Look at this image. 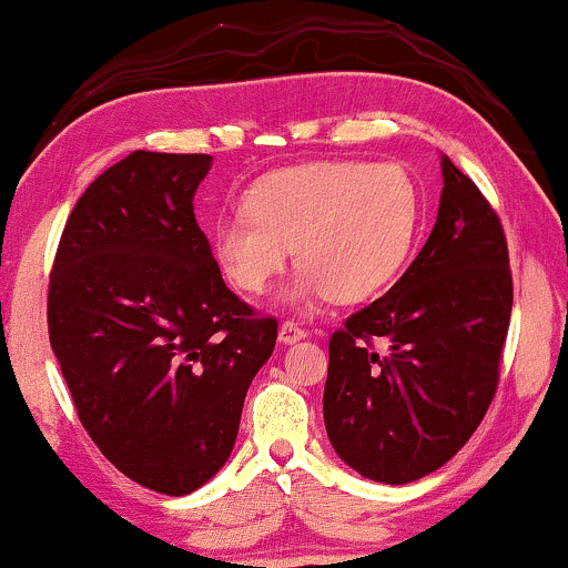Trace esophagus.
I'll return each mask as SVG.
<instances>
[{
    "label": "esophagus",
    "mask_w": 568,
    "mask_h": 568,
    "mask_svg": "<svg viewBox=\"0 0 568 568\" xmlns=\"http://www.w3.org/2000/svg\"><path fill=\"white\" fill-rule=\"evenodd\" d=\"M308 337V332L300 329L295 322H284L278 326V343L282 345H292V343H300V339Z\"/></svg>",
    "instance_id": "34e87169"
}]
</instances>
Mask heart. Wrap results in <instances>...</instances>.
<instances>
[{"instance_id":"heart-1","label":"heart","mask_w":568,"mask_h":568,"mask_svg":"<svg viewBox=\"0 0 568 568\" xmlns=\"http://www.w3.org/2000/svg\"><path fill=\"white\" fill-rule=\"evenodd\" d=\"M246 215L212 225V255L223 276L263 295L295 250L300 273L286 303H362L402 273L419 229V189L402 164L305 162L257 178Z\"/></svg>"}]
</instances>
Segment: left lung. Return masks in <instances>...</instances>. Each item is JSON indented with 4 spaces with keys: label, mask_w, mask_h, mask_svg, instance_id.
Returning a JSON list of instances; mask_svg holds the SVG:
<instances>
[{
    "label": "left lung",
    "mask_w": 568,
    "mask_h": 568,
    "mask_svg": "<svg viewBox=\"0 0 568 568\" xmlns=\"http://www.w3.org/2000/svg\"><path fill=\"white\" fill-rule=\"evenodd\" d=\"M436 225L415 263L329 339L324 425L358 476L402 486L449 463L497 390L513 278L497 212L442 153Z\"/></svg>",
    "instance_id": "8db88e82"
}]
</instances>
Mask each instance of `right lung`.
Masks as SVG:
<instances>
[{
	"mask_svg": "<svg viewBox=\"0 0 568 568\" xmlns=\"http://www.w3.org/2000/svg\"><path fill=\"white\" fill-rule=\"evenodd\" d=\"M206 153L135 151L73 206L47 326L84 430L126 478L170 497L210 481L276 345L225 286L193 215Z\"/></svg>",
	"mask_w": 568,
	"mask_h": 568,
	"instance_id": "obj_1",
	"label": "right lung"
}]
</instances>
